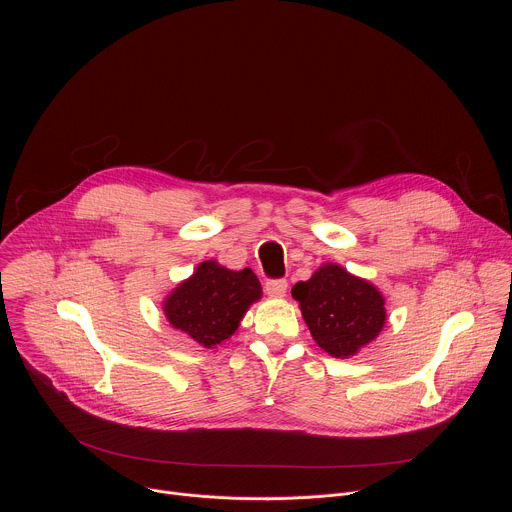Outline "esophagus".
Returning a JSON list of instances; mask_svg holds the SVG:
<instances>
[{
    "label": "esophagus",
    "instance_id": "obj_1",
    "mask_svg": "<svg viewBox=\"0 0 512 512\" xmlns=\"http://www.w3.org/2000/svg\"><path fill=\"white\" fill-rule=\"evenodd\" d=\"M265 291L271 298H283L287 291V281L285 279H267L265 281Z\"/></svg>",
    "mask_w": 512,
    "mask_h": 512
}]
</instances>
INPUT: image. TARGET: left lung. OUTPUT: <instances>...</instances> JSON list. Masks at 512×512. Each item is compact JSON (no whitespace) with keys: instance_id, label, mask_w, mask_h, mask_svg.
<instances>
[{"instance_id":"left-lung-1","label":"left lung","mask_w":512,"mask_h":512,"mask_svg":"<svg viewBox=\"0 0 512 512\" xmlns=\"http://www.w3.org/2000/svg\"><path fill=\"white\" fill-rule=\"evenodd\" d=\"M316 344L336 358L356 354L385 326V298L369 283L334 263L291 287Z\"/></svg>"}]
</instances>
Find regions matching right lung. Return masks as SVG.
<instances>
[{
	"instance_id": "1",
	"label": "right lung",
	"mask_w": 512,
	"mask_h": 512,
	"mask_svg": "<svg viewBox=\"0 0 512 512\" xmlns=\"http://www.w3.org/2000/svg\"><path fill=\"white\" fill-rule=\"evenodd\" d=\"M261 298L257 275L245 267L231 271L216 261H202L164 302L168 322L204 348L231 338L245 312Z\"/></svg>"
}]
</instances>
